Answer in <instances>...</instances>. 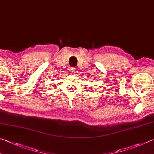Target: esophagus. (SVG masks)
<instances>
[{
	"label": "esophagus",
	"mask_w": 154,
	"mask_h": 154,
	"mask_svg": "<svg viewBox=\"0 0 154 154\" xmlns=\"http://www.w3.org/2000/svg\"><path fill=\"white\" fill-rule=\"evenodd\" d=\"M75 71H76V68H71V73H75Z\"/></svg>",
	"instance_id": "esophagus-1"
}]
</instances>
